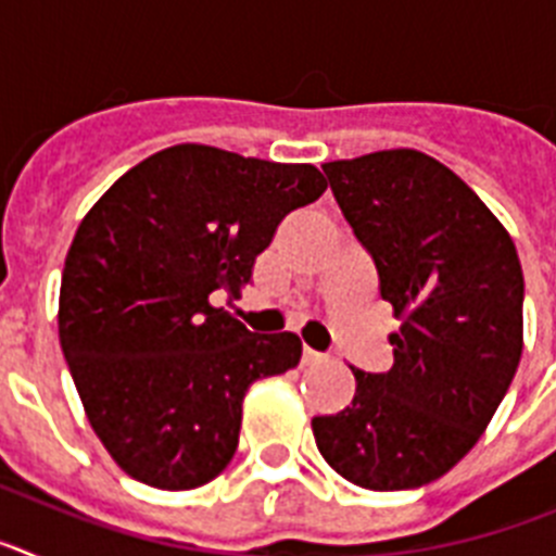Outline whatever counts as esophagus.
<instances>
[{
    "label": "esophagus",
    "instance_id": "obj_1",
    "mask_svg": "<svg viewBox=\"0 0 556 556\" xmlns=\"http://www.w3.org/2000/svg\"><path fill=\"white\" fill-rule=\"evenodd\" d=\"M328 353H323V351H312V348H306V351H303V365H323V362H328Z\"/></svg>",
    "mask_w": 556,
    "mask_h": 556
}]
</instances>
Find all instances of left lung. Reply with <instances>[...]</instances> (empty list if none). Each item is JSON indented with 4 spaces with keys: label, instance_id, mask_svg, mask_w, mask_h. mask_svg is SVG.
Segmentation results:
<instances>
[{
    "label": "left lung",
    "instance_id": "obj_1",
    "mask_svg": "<svg viewBox=\"0 0 556 556\" xmlns=\"http://www.w3.org/2000/svg\"><path fill=\"white\" fill-rule=\"evenodd\" d=\"M323 172L404 326L390 337V370L351 367V406L314 417V440L351 484L424 488L473 448L513 384L523 351L518 253L476 191L424 152H372Z\"/></svg>",
    "mask_w": 556,
    "mask_h": 556
}]
</instances>
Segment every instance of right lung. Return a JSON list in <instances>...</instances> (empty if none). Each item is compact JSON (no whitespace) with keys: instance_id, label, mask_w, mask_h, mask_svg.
Masks as SVG:
<instances>
[{"instance_id":"add662e5","label":"right lung","mask_w":556,"mask_h":556,"mask_svg":"<svg viewBox=\"0 0 556 556\" xmlns=\"http://www.w3.org/2000/svg\"><path fill=\"white\" fill-rule=\"evenodd\" d=\"M326 180L203 144L125 172L68 248L58 331L88 424L127 476L200 488L239 445L253 381L301 362L298 333H253L214 292H239L289 211Z\"/></svg>"}]
</instances>
